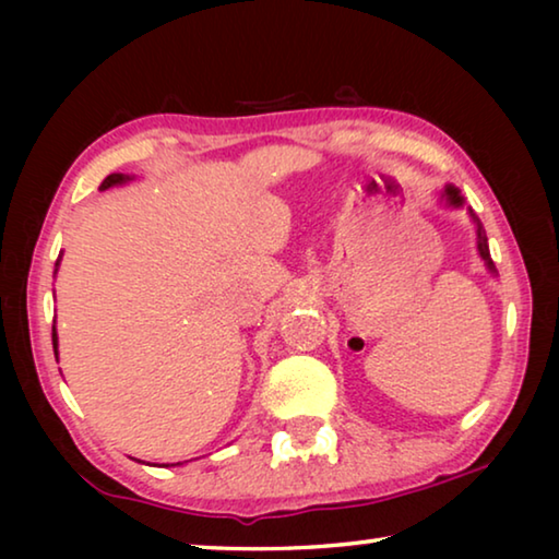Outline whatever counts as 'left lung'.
<instances>
[{
    "label": "left lung",
    "mask_w": 559,
    "mask_h": 559,
    "mask_svg": "<svg viewBox=\"0 0 559 559\" xmlns=\"http://www.w3.org/2000/svg\"><path fill=\"white\" fill-rule=\"evenodd\" d=\"M441 200L447 202V206H453V210H461L463 206V197H461V192L453 185H447L443 187V192H441ZM468 214H471V219H473V224H476V249H478V257L484 259V263H486V269L493 273L496 276V263H493V259H490V251H488V239H486V231H484V224H480V219L476 214H473V210L468 206Z\"/></svg>",
    "instance_id": "1"
}]
</instances>
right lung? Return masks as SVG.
Masks as SVG:
<instances>
[{
	"instance_id": "add662e5",
	"label": "right lung",
	"mask_w": 559,
	"mask_h": 559,
	"mask_svg": "<svg viewBox=\"0 0 559 559\" xmlns=\"http://www.w3.org/2000/svg\"><path fill=\"white\" fill-rule=\"evenodd\" d=\"M130 175H120V173H112V175H108L106 179H103V185H100V192L103 189H110V187H118V185H126V182H130ZM59 263H61V257H59V261H56V271H59ZM53 271V273H56ZM56 323V320H53ZM51 337H53V355H59V335H56V325H53V333H51Z\"/></svg>"
}]
</instances>
